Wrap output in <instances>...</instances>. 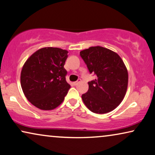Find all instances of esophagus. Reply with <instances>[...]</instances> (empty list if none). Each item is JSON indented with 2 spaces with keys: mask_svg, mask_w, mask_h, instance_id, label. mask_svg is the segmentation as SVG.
<instances>
[{
  "mask_svg": "<svg viewBox=\"0 0 155 155\" xmlns=\"http://www.w3.org/2000/svg\"><path fill=\"white\" fill-rule=\"evenodd\" d=\"M81 79H79L78 81H74V82H73V84L74 85H77L78 84V83L81 82Z\"/></svg>",
  "mask_w": 155,
  "mask_h": 155,
  "instance_id": "34e87169",
  "label": "esophagus"
}]
</instances>
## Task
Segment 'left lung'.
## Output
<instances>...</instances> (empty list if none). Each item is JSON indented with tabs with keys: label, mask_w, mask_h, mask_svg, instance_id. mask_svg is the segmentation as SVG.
<instances>
[{
	"label": "left lung",
	"mask_w": 155,
	"mask_h": 155,
	"mask_svg": "<svg viewBox=\"0 0 155 155\" xmlns=\"http://www.w3.org/2000/svg\"><path fill=\"white\" fill-rule=\"evenodd\" d=\"M90 73L97 75L82 94L84 104L92 112L107 114L114 110L125 96L128 72L120 55L108 48L97 46L80 52Z\"/></svg>",
	"instance_id": "1"
}]
</instances>
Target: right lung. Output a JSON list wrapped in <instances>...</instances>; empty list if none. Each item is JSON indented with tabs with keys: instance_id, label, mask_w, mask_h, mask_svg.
<instances>
[{
	"instance_id": "right-lung-1",
	"label": "right lung",
	"mask_w": 155,
	"mask_h": 155,
	"mask_svg": "<svg viewBox=\"0 0 155 155\" xmlns=\"http://www.w3.org/2000/svg\"><path fill=\"white\" fill-rule=\"evenodd\" d=\"M67 50L44 47L32 54L23 66L21 85L27 100L41 110H53L63 102L70 85L64 68Z\"/></svg>"
}]
</instances>
